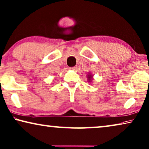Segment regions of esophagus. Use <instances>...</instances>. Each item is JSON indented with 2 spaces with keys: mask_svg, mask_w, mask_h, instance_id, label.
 Listing matches in <instances>:
<instances>
[{
  "mask_svg": "<svg viewBox=\"0 0 149 149\" xmlns=\"http://www.w3.org/2000/svg\"><path fill=\"white\" fill-rule=\"evenodd\" d=\"M76 69H77V67H76V66H75V67L70 68V70H75Z\"/></svg>",
  "mask_w": 149,
  "mask_h": 149,
  "instance_id": "1",
  "label": "esophagus"
}]
</instances>
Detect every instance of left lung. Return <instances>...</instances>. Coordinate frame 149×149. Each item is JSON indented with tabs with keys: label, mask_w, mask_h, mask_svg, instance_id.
<instances>
[{
	"label": "left lung",
	"mask_w": 149,
	"mask_h": 149,
	"mask_svg": "<svg viewBox=\"0 0 149 149\" xmlns=\"http://www.w3.org/2000/svg\"><path fill=\"white\" fill-rule=\"evenodd\" d=\"M87 78L89 83H91L92 80H93V75H92L91 73H89V74L87 75Z\"/></svg>",
	"instance_id": "1"
}]
</instances>
